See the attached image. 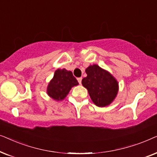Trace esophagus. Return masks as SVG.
Segmentation results:
<instances>
[{"mask_svg":"<svg viewBox=\"0 0 157 157\" xmlns=\"http://www.w3.org/2000/svg\"><path fill=\"white\" fill-rule=\"evenodd\" d=\"M77 80H78V82L79 84H81V81H82V78H81V77H80V78H77Z\"/></svg>","mask_w":157,"mask_h":157,"instance_id":"obj_1","label":"esophagus"}]
</instances>
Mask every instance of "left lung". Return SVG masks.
Wrapping results in <instances>:
<instances>
[{"mask_svg":"<svg viewBox=\"0 0 157 157\" xmlns=\"http://www.w3.org/2000/svg\"><path fill=\"white\" fill-rule=\"evenodd\" d=\"M87 76L82 79L91 100L97 106L110 104L118 93V82L112 75L97 65L90 66L86 69Z\"/></svg>","mask_w":157,"mask_h":157,"instance_id":"1","label":"left lung"}]
</instances>
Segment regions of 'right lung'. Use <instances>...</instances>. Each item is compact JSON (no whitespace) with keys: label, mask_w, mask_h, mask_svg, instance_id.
Instances as JSON below:
<instances>
[{"label":"right lung","mask_w":157,"mask_h":157,"mask_svg":"<svg viewBox=\"0 0 157 157\" xmlns=\"http://www.w3.org/2000/svg\"><path fill=\"white\" fill-rule=\"evenodd\" d=\"M78 84L71 71L66 69H58L47 88V94L53 99L63 100L71 89Z\"/></svg>","instance_id":"obj_1"}]
</instances>
